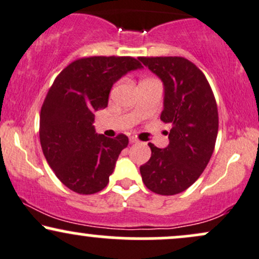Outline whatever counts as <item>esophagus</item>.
<instances>
[{
    "label": "esophagus",
    "instance_id": "34e87169",
    "mask_svg": "<svg viewBox=\"0 0 259 259\" xmlns=\"http://www.w3.org/2000/svg\"><path fill=\"white\" fill-rule=\"evenodd\" d=\"M129 141H130V144H138L139 140L136 139V138H134V136H132V138L129 139Z\"/></svg>",
    "mask_w": 259,
    "mask_h": 259
}]
</instances>
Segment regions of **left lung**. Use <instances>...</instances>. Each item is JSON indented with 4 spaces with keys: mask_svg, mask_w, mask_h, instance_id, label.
<instances>
[{
    "mask_svg": "<svg viewBox=\"0 0 259 259\" xmlns=\"http://www.w3.org/2000/svg\"><path fill=\"white\" fill-rule=\"evenodd\" d=\"M164 88L160 120L170 123L169 145L148 144L151 158L140 167L142 181L158 195L185 191L207 167L218 134V108L204 74L183 57H140Z\"/></svg>",
    "mask_w": 259,
    "mask_h": 259,
    "instance_id": "1",
    "label": "left lung"
}]
</instances>
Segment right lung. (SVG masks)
I'll return each instance as SVG.
<instances>
[{"instance_id": "obj_1", "label": "right lung", "mask_w": 259, "mask_h": 259, "mask_svg": "<svg viewBox=\"0 0 259 259\" xmlns=\"http://www.w3.org/2000/svg\"><path fill=\"white\" fill-rule=\"evenodd\" d=\"M142 65L133 57L81 58L64 68L47 92L40 113L45 158L68 189L81 195L107 186L125 135L106 138L95 130V112L106 108L114 82Z\"/></svg>"}]
</instances>
